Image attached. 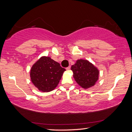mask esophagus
Here are the masks:
<instances>
[{"instance_id": "obj_1", "label": "esophagus", "mask_w": 132, "mask_h": 132, "mask_svg": "<svg viewBox=\"0 0 132 132\" xmlns=\"http://www.w3.org/2000/svg\"><path fill=\"white\" fill-rule=\"evenodd\" d=\"M66 69L67 70H70V66H68V68H66Z\"/></svg>"}]
</instances>
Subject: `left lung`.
I'll return each mask as SVG.
<instances>
[{
    "mask_svg": "<svg viewBox=\"0 0 132 132\" xmlns=\"http://www.w3.org/2000/svg\"><path fill=\"white\" fill-rule=\"evenodd\" d=\"M73 77L77 84L83 88H88L94 86L98 80L99 70L87 60H77L71 67Z\"/></svg>",
    "mask_w": 132,
    "mask_h": 132,
    "instance_id": "obj_1",
    "label": "left lung"
}]
</instances>
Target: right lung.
Instances as JSON below:
<instances>
[{
    "mask_svg": "<svg viewBox=\"0 0 132 132\" xmlns=\"http://www.w3.org/2000/svg\"><path fill=\"white\" fill-rule=\"evenodd\" d=\"M65 70L50 57L42 56L31 69V81L39 91L50 92L56 87Z\"/></svg>",
    "mask_w": 132,
    "mask_h": 132,
    "instance_id": "obj_1",
    "label": "right lung"
}]
</instances>
